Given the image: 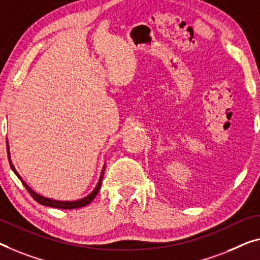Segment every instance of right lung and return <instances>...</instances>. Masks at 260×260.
I'll return each mask as SVG.
<instances>
[{"label": "right lung", "mask_w": 260, "mask_h": 260, "mask_svg": "<svg viewBox=\"0 0 260 260\" xmlns=\"http://www.w3.org/2000/svg\"><path fill=\"white\" fill-rule=\"evenodd\" d=\"M7 153H8V160H9V165H10V168L13 172L15 173V175H16L19 180H21L22 184L24 185L26 190L31 195V197L38 202L42 205H46V207H51V208H58V209H76V208H83L85 205L90 204L93 200H94V197L96 196V193L99 192L100 190V187H102V181H103V176H104V170H105V166L104 165L103 170H102V174H100V177H99V181L98 183H96L95 188L93 189V190L88 193L87 196L83 197V199L80 200H77V201H58V200H52V199H49V197H44L40 195V193H37L36 191H34L32 189H31L28 184L25 183L24 180L22 179L21 175L17 173L16 168H15V166L13 165V161H11V157H10V148H9V142H8V139H7Z\"/></svg>", "instance_id": "right-lung-1"}]
</instances>
